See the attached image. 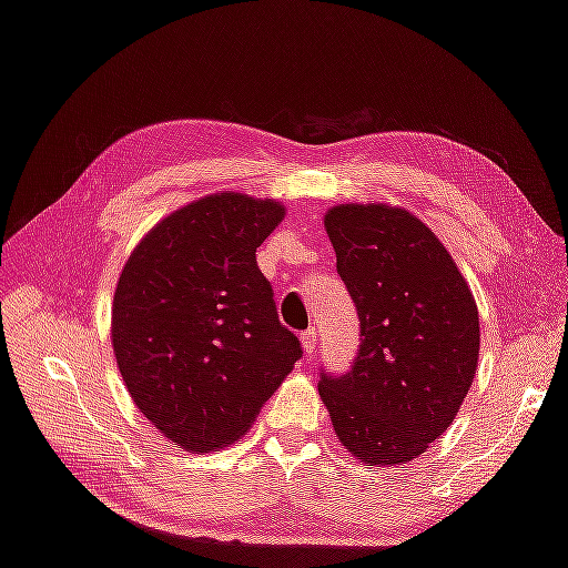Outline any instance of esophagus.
Masks as SVG:
<instances>
[{
    "instance_id": "obj_1",
    "label": "esophagus",
    "mask_w": 568,
    "mask_h": 568,
    "mask_svg": "<svg viewBox=\"0 0 568 568\" xmlns=\"http://www.w3.org/2000/svg\"><path fill=\"white\" fill-rule=\"evenodd\" d=\"M318 333H316V328H308V331H303L301 333V344H303V351L305 354H313V351H316V344H318Z\"/></svg>"
}]
</instances>
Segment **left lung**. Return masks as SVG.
I'll return each mask as SVG.
<instances>
[{
	"label": "left lung",
	"mask_w": 568,
	"mask_h": 568,
	"mask_svg": "<svg viewBox=\"0 0 568 568\" xmlns=\"http://www.w3.org/2000/svg\"><path fill=\"white\" fill-rule=\"evenodd\" d=\"M323 224L364 338L351 372L323 374L318 394L358 463H409L453 425L473 386L478 305L447 247L402 206L338 204Z\"/></svg>",
	"instance_id": "1"
}]
</instances>
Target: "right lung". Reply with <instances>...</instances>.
<instances>
[{
    "label": "right lung",
    "instance_id": "right-lung-1",
    "mask_svg": "<svg viewBox=\"0 0 568 568\" xmlns=\"http://www.w3.org/2000/svg\"><path fill=\"white\" fill-rule=\"evenodd\" d=\"M283 217L275 200L206 194L154 224L115 283L111 344L125 389L186 453L242 439L303 354L255 260Z\"/></svg>",
    "mask_w": 568,
    "mask_h": 568
}]
</instances>
